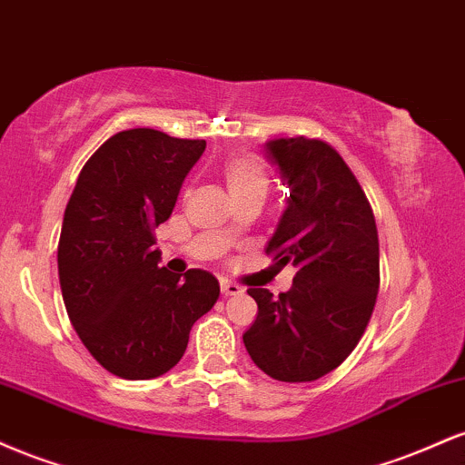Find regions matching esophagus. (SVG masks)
I'll return each instance as SVG.
<instances>
[{
    "instance_id": "34e87169",
    "label": "esophagus",
    "mask_w": 465,
    "mask_h": 465,
    "mask_svg": "<svg viewBox=\"0 0 465 465\" xmlns=\"http://www.w3.org/2000/svg\"><path fill=\"white\" fill-rule=\"evenodd\" d=\"M221 291H223V295H225V297H233V295H242L244 288L240 286V284H236V282L223 280L221 282Z\"/></svg>"
}]
</instances>
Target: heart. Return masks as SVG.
<instances>
[{
    "mask_svg": "<svg viewBox=\"0 0 465 465\" xmlns=\"http://www.w3.org/2000/svg\"><path fill=\"white\" fill-rule=\"evenodd\" d=\"M221 177L232 199H260L271 188V174L264 159L255 153H233L223 159Z\"/></svg>",
    "mask_w": 465,
    "mask_h": 465,
    "instance_id": "1",
    "label": "heart"
}]
</instances>
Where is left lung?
<instances>
[{
    "label": "left lung",
    "instance_id": "8db88e82",
    "mask_svg": "<svg viewBox=\"0 0 465 465\" xmlns=\"http://www.w3.org/2000/svg\"><path fill=\"white\" fill-rule=\"evenodd\" d=\"M291 199L266 253L297 269L291 291L249 288L258 317L242 341L251 361L282 382H311L359 345L381 286L371 205L339 153L308 137L266 143Z\"/></svg>",
    "mask_w": 465,
    "mask_h": 465
}]
</instances>
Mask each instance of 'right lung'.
<instances>
[{
	"instance_id": "obj_1",
	"label": "right lung",
	"mask_w": 465,
	"mask_h": 465,
	"mask_svg": "<svg viewBox=\"0 0 465 465\" xmlns=\"http://www.w3.org/2000/svg\"><path fill=\"white\" fill-rule=\"evenodd\" d=\"M205 140L154 129L115 133L80 170L58 240L69 322L106 371L148 381L173 370L221 286L201 269L159 266L154 229L173 214Z\"/></svg>"
}]
</instances>
